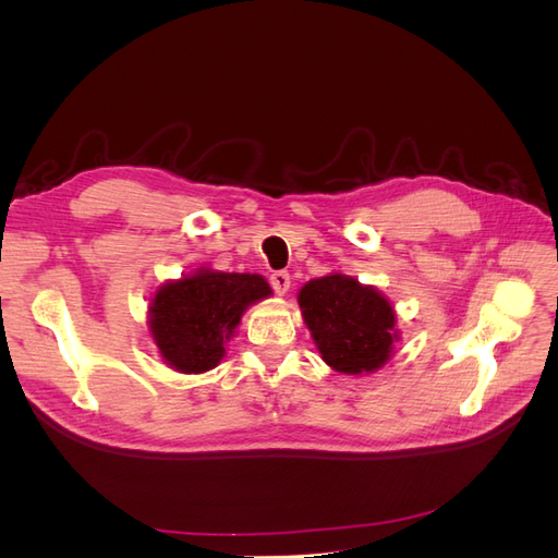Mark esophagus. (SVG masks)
<instances>
[{"instance_id":"34e87169","label":"esophagus","mask_w":558,"mask_h":558,"mask_svg":"<svg viewBox=\"0 0 558 558\" xmlns=\"http://www.w3.org/2000/svg\"><path fill=\"white\" fill-rule=\"evenodd\" d=\"M269 283H272V289H275L277 295H286L291 289V275L283 272V269H279V272L269 277Z\"/></svg>"}]
</instances>
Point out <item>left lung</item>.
Here are the masks:
<instances>
[{"label": "left lung", "instance_id": "obj_1", "mask_svg": "<svg viewBox=\"0 0 558 558\" xmlns=\"http://www.w3.org/2000/svg\"><path fill=\"white\" fill-rule=\"evenodd\" d=\"M298 305L320 359L335 373L373 375L391 361L400 340L398 318L375 286L330 272L302 286Z\"/></svg>", "mask_w": 558, "mask_h": 558}]
</instances>
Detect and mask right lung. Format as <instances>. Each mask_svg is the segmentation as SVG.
I'll use <instances>...</instances> for the list:
<instances>
[{
    "label": "right lung",
    "mask_w": 558,
    "mask_h": 558,
    "mask_svg": "<svg viewBox=\"0 0 558 558\" xmlns=\"http://www.w3.org/2000/svg\"><path fill=\"white\" fill-rule=\"evenodd\" d=\"M269 295L272 289L260 275L199 267L160 283L150 295L148 335L177 373H209L223 361L244 312Z\"/></svg>",
    "instance_id": "right-lung-1"
}]
</instances>
